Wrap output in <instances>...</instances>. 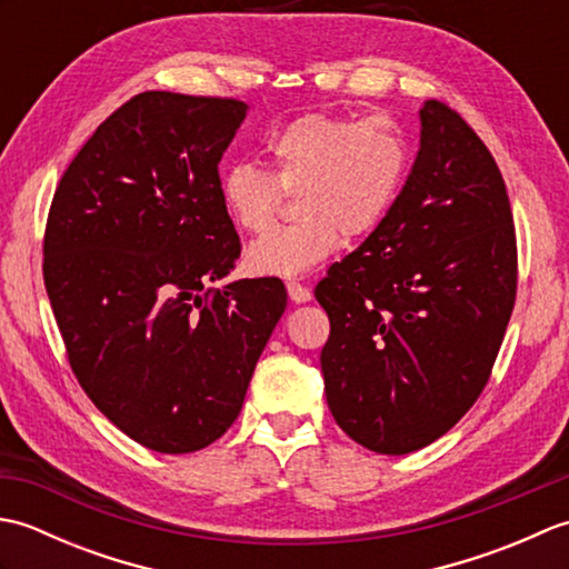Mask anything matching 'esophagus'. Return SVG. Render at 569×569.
<instances>
[{
    "label": "esophagus",
    "instance_id": "34e87169",
    "mask_svg": "<svg viewBox=\"0 0 569 569\" xmlns=\"http://www.w3.org/2000/svg\"><path fill=\"white\" fill-rule=\"evenodd\" d=\"M286 291H288V298H291L293 303H308V300L312 298L310 288H306L303 283H298V281H288Z\"/></svg>",
    "mask_w": 569,
    "mask_h": 569
}]
</instances>
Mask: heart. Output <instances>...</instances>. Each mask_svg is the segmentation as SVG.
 <instances>
[{"label":"heart","instance_id":"obj_1","mask_svg":"<svg viewBox=\"0 0 569 569\" xmlns=\"http://www.w3.org/2000/svg\"><path fill=\"white\" fill-rule=\"evenodd\" d=\"M269 171L229 166L220 178L222 208L244 232L273 222L281 190L296 196L298 222L276 227L247 247L257 276L298 278L332 257L345 237H361L389 212L406 171V141L386 117L306 114L266 143Z\"/></svg>","mask_w":569,"mask_h":569}]
</instances>
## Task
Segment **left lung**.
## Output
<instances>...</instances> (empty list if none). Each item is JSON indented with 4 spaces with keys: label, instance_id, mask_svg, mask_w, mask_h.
<instances>
[{
    "label": "left lung",
    "instance_id": "left-lung-1",
    "mask_svg": "<svg viewBox=\"0 0 569 569\" xmlns=\"http://www.w3.org/2000/svg\"><path fill=\"white\" fill-rule=\"evenodd\" d=\"M383 220L316 288L320 367L349 438L379 455L435 442L477 401L516 300V234L497 161L442 102Z\"/></svg>",
    "mask_w": 569,
    "mask_h": 569
}]
</instances>
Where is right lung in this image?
Masks as SVG:
<instances>
[{"label": "right lung", "mask_w": 569, "mask_h": 569, "mask_svg": "<svg viewBox=\"0 0 569 569\" xmlns=\"http://www.w3.org/2000/svg\"><path fill=\"white\" fill-rule=\"evenodd\" d=\"M249 107L141 92L60 178L43 281L70 367L131 440L196 452L237 420L286 310L278 278H239L220 200L222 153Z\"/></svg>", "instance_id": "1"}]
</instances>
